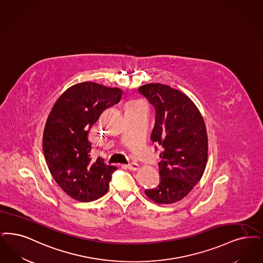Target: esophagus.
Here are the masks:
<instances>
[{
    "mask_svg": "<svg viewBox=\"0 0 263 263\" xmlns=\"http://www.w3.org/2000/svg\"><path fill=\"white\" fill-rule=\"evenodd\" d=\"M127 167H128V169H130V170L136 171V170L139 169V164H138L137 162H131V163H129V164L127 165Z\"/></svg>",
    "mask_w": 263,
    "mask_h": 263,
    "instance_id": "obj_1",
    "label": "esophagus"
}]
</instances>
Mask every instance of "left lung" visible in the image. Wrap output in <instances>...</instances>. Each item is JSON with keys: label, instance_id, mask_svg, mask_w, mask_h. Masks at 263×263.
Listing matches in <instances>:
<instances>
[{"label": "left lung", "instance_id": "8db88e82", "mask_svg": "<svg viewBox=\"0 0 263 263\" xmlns=\"http://www.w3.org/2000/svg\"><path fill=\"white\" fill-rule=\"evenodd\" d=\"M138 92L156 110L151 139L161 149L159 184L145 194L157 203H173L186 197L204 172L209 151L205 124L192 100L176 89L148 83Z\"/></svg>", "mask_w": 263, "mask_h": 263}]
</instances>
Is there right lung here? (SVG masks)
Listing matches in <instances>:
<instances>
[{
    "label": "right lung",
    "mask_w": 263,
    "mask_h": 263,
    "mask_svg": "<svg viewBox=\"0 0 263 263\" xmlns=\"http://www.w3.org/2000/svg\"><path fill=\"white\" fill-rule=\"evenodd\" d=\"M123 92L94 82L73 85L55 102L43 135V151L49 170L59 186L72 199L92 201L109 187L116 166L101 157H91L88 139L107 107L120 102Z\"/></svg>",
    "instance_id": "right-lung-1"
}]
</instances>
